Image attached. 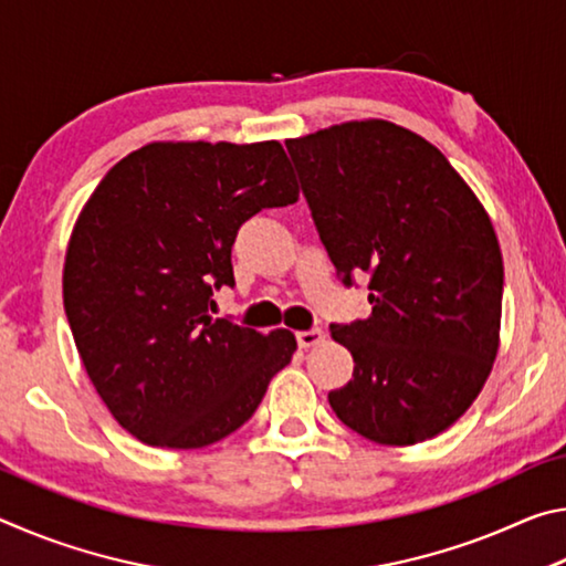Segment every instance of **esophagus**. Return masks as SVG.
I'll return each mask as SVG.
<instances>
[{
  "label": "esophagus",
  "mask_w": 566,
  "mask_h": 566,
  "mask_svg": "<svg viewBox=\"0 0 566 566\" xmlns=\"http://www.w3.org/2000/svg\"><path fill=\"white\" fill-rule=\"evenodd\" d=\"M324 342V332L322 329H304V332H296V344H300L302 349H310V347H317V344Z\"/></svg>",
  "instance_id": "1"
}]
</instances>
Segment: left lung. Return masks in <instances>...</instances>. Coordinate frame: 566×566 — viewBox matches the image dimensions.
I'll use <instances>...</instances> for the list:
<instances>
[{
    "label": "left lung",
    "instance_id": "obj_1",
    "mask_svg": "<svg viewBox=\"0 0 566 566\" xmlns=\"http://www.w3.org/2000/svg\"><path fill=\"white\" fill-rule=\"evenodd\" d=\"M344 286L369 274L367 319L329 324L354 357L329 391L377 444L432 439L472 407L500 347L504 266L484 207L447 157L385 119L286 142Z\"/></svg>",
    "mask_w": 566,
    "mask_h": 566
}]
</instances>
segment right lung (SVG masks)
<instances>
[{"label":"right lung","instance_id":"1","mask_svg":"<svg viewBox=\"0 0 566 566\" xmlns=\"http://www.w3.org/2000/svg\"><path fill=\"white\" fill-rule=\"evenodd\" d=\"M300 199L280 142H157L117 161L64 260V312L114 419L151 447L199 449L254 415L292 332L212 319L247 219Z\"/></svg>","mask_w":566,"mask_h":566}]
</instances>
